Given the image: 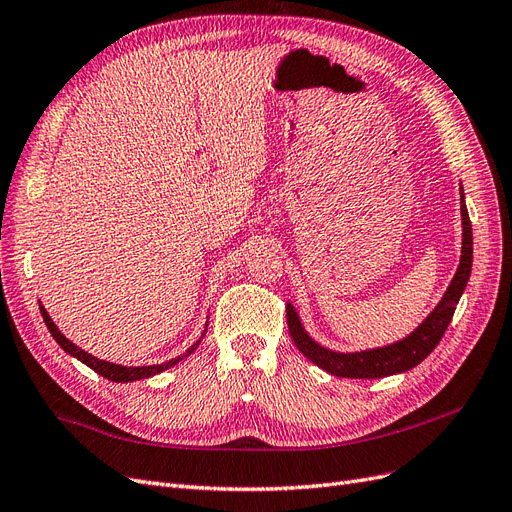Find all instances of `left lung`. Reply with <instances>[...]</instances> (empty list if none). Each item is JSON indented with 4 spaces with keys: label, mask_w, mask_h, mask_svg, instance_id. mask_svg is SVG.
<instances>
[{
    "label": "left lung",
    "mask_w": 512,
    "mask_h": 512,
    "mask_svg": "<svg viewBox=\"0 0 512 512\" xmlns=\"http://www.w3.org/2000/svg\"><path fill=\"white\" fill-rule=\"evenodd\" d=\"M461 232L464 234H461V257H459L457 272L447 291H444L442 300L436 304V308L430 312V315L423 319V323L415 329V332L393 344L378 346V349L340 353L312 340L300 321V315L295 312L293 304L289 302L287 325H289V334L295 346L300 349V353H304V357H308L312 364H317L325 372L342 376V378H383V376L400 374L419 366L421 361L436 349V344L440 342L444 332H447V327L453 319L455 306L459 304L461 293H464L472 272V225H470L468 208H466L464 187H461Z\"/></svg>",
    "instance_id": "8db88e82"
}]
</instances>
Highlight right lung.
I'll return each instance as SVG.
<instances>
[{"label": "right lung", "mask_w": 512, "mask_h": 512, "mask_svg": "<svg viewBox=\"0 0 512 512\" xmlns=\"http://www.w3.org/2000/svg\"><path fill=\"white\" fill-rule=\"evenodd\" d=\"M40 312H42V319H44V323L48 327V332H51V336L57 340V344L61 346L65 353L76 357L78 361H82V364L89 366L91 370H95L100 376L108 378V381H112V383H134V381H140V378L155 376V374H159L163 370L176 366L178 361H183L185 357H189L197 349V346H200V342H202V338L206 334V329H208V323H206V329L202 332L200 340H195L183 355H178V357H174L170 361H163V364H157V366H121V364H112V361H106V359H97L91 353L82 351L80 346H76L72 340H68L59 332V327L55 325V321L51 319V315H48L46 308L42 304H40Z\"/></svg>", "instance_id": "obj_1"}]
</instances>
